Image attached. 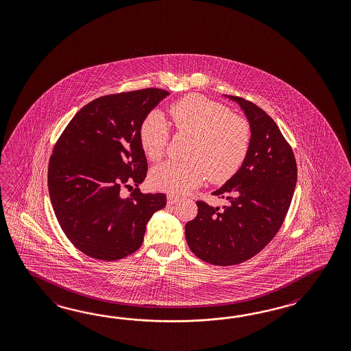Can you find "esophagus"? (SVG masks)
I'll list each match as a JSON object with an SVG mask.
<instances>
[{"label": "esophagus", "instance_id": "obj_1", "mask_svg": "<svg viewBox=\"0 0 351 351\" xmlns=\"http://www.w3.org/2000/svg\"><path fill=\"white\" fill-rule=\"evenodd\" d=\"M167 199H168V204H177V202L180 201V197L174 196V195H169Z\"/></svg>", "mask_w": 351, "mask_h": 351}]
</instances>
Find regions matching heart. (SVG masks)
Segmentation results:
<instances>
[{"label":"heart","mask_w":351,"mask_h":351,"mask_svg":"<svg viewBox=\"0 0 351 351\" xmlns=\"http://www.w3.org/2000/svg\"><path fill=\"white\" fill-rule=\"evenodd\" d=\"M171 125L178 134L192 136L191 160L156 165L150 180L154 187L171 195H183L206 178L223 183L234 177L246 160L252 145V126L241 114L201 95L180 98L169 107ZM140 144L153 162L163 156L168 145V128L163 114L152 111L141 123Z\"/></svg>","instance_id":"b5f03b06"}]
</instances>
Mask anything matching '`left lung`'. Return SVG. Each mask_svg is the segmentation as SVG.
<instances>
[{
  "label": "left lung",
  "instance_id": "8db88e82",
  "mask_svg": "<svg viewBox=\"0 0 351 351\" xmlns=\"http://www.w3.org/2000/svg\"><path fill=\"white\" fill-rule=\"evenodd\" d=\"M230 98L252 126L249 154L237 174L212 193L230 204L220 210L199 199L196 217L186 225L191 252L213 265H235L261 253L282 228L297 183L293 150L277 123L252 101Z\"/></svg>",
  "mask_w": 351,
  "mask_h": 351
}]
</instances>
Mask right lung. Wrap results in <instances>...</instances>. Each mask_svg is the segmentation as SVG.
Returning <instances> with one entry per match:
<instances>
[{
  "mask_svg": "<svg viewBox=\"0 0 351 351\" xmlns=\"http://www.w3.org/2000/svg\"><path fill=\"white\" fill-rule=\"evenodd\" d=\"M169 95L144 88L107 95L82 107L57 140L48 165L53 210L68 240L98 261H119L139 249L147 222L167 204L164 193L123 188L145 180L139 130Z\"/></svg>",
  "mask_w": 351,
  "mask_h": 351,
  "instance_id": "right-lung-1",
  "label": "right lung"
}]
</instances>
